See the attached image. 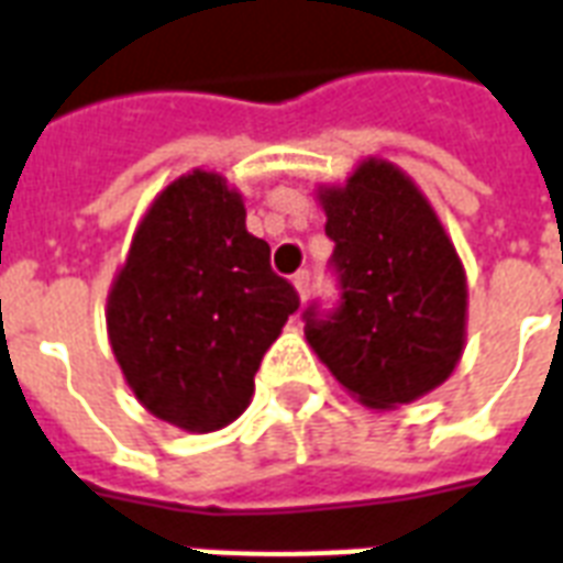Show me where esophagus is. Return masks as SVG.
<instances>
[{
  "label": "esophagus",
  "instance_id": "1",
  "mask_svg": "<svg viewBox=\"0 0 563 563\" xmlns=\"http://www.w3.org/2000/svg\"><path fill=\"white\" fill-rule=\"evenodd\" d=\"M294 287L299 290V297L306 299L308 294H311V273H308V269H299L297 276H294Z\"/></svg>",
  "mask_w": 563,
  "mask_h": 563
}]
</instances>
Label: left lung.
Instances as JSON below:
<instances>
[{
    "label": "left lung",
    "mask_w": 563,
    "mask_h": 563,
    "mask_svg": "<svg viewBox=\"0 0 563 563\" xmlns=\"http://www.w3.org/2000/svg\"><path fill=\"white\" fill-rule=\"evenodd\" d=\"M335 243V308L302 311L308 344L344 388L391 409L445 383L466 338V276L433 207L404 172L367 159L320 192Z\"/></svg>",
    "instance_id": "obj_1"
}]
</instances>
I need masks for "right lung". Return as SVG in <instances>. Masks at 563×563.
<instances>
[{"mask_svg":"<svg viewBox=\"0 0 563 563\" xmlns=\"http://www.w3.org/2000/svg\"><path fill=\"white\" fill-rule=\"evenodd\" d=\"M297 308V287L246 231L240 196L219 175L192 172L142 219L106 323L142 407L210 433L249 407L261 358Z\"/></svg>","mask_w":563,"mask_h":563,"instance_id":"1","label":"right lung"}]
</instances>
